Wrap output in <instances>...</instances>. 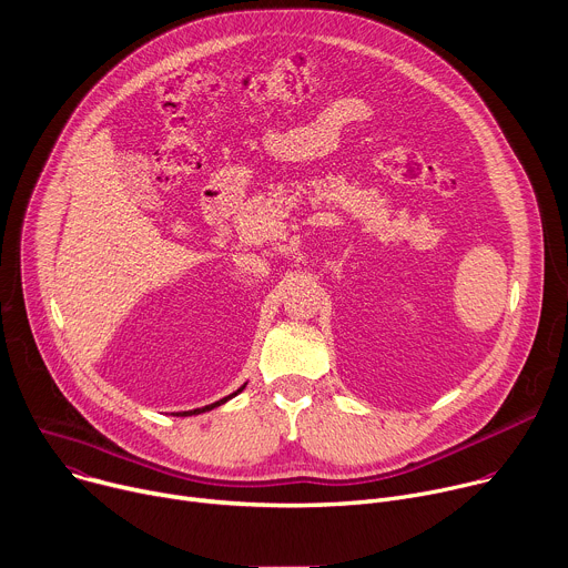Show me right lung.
I'll return each instance as SVG.
<instances>
[{"label": "right lung", "instance_id": "obj_1", "mask_svg": "<svg viewBox=\"0 0 568 568\" xmlns=\"http://www.w3.org/2000/svg\"><path fill=\"white\" fill-rule=\"evenodd\" d=\"M244 387H240L235 394H240ZM235 394H231V396H226V398H222V400H217V403H213V405H205V407H199V409H190V412H183L181 417H187V415H199V412H205V409H213V407H217V405H222L224 400H229V398H233Z\"/></svg>", "mask_w": 568, "mask_h": 568}]
</instances>
